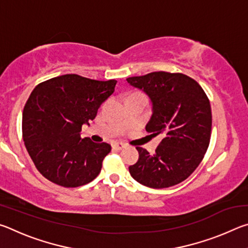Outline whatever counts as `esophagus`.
I'll use <instances>...</instances> for the list:
<instances>
[{
  "label": "esophagus",
  "instance_id": "1",
  "mask_svg": "<svg viewBox=\"0 0 248 248\" xmlns=\"http://www.w3.org/2000/svg\"><path fill=\"white\" fill-rule=\"evenodd\" d=\"M124 148H125V145L124 143H121V142H115V143L112 144V149L117 150V151L123 150Z\"/></svg>",
  "mask_w": 248,
  "mask_h": 248
}]
</instances>
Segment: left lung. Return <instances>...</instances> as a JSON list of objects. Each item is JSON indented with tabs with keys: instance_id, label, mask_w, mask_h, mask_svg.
I'll return each mask as SVG.
<instances>
[{
	"instance_id": "8db88e82",
	"label": "left lung",
	"mask_w": 248,
	"mask_h": 248,
	"mask_svg": "<svg viewBox=\"0 0 248 248\" xmlns=\"http://www.w3.org/2000/svg\"><path fill=\"white\" fill-rule=\"evenodd\" d=\"M127 82L149 96L152 116L145 130L163 138L153 155L138 146L139 159L129 166L130 175L156 189L184 182L202 161L211 137V107L202 87L187 75L163 71Z\"/></svg>"
}]
</instances>
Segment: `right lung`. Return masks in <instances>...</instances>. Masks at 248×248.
Here are the masks:
<instances>
[{"label": "right lung", "mask_w": 248, "mask_h": 248, "mask_svg": "<svg viewBox=\"0 0 248 248\" xmlns=\"http://www.w3.org/2000/svg\"><path fill=\"white\" fill-rule=\"evenodd\" d=\"M116 84V79L96 81L65 74L33 89L23 111V139L44 177L66 188L83 186L97 177L111 146L82 139V125L95 118Z\"/></svg>", "instance_id": "right-lung-1"}]
</instances>
